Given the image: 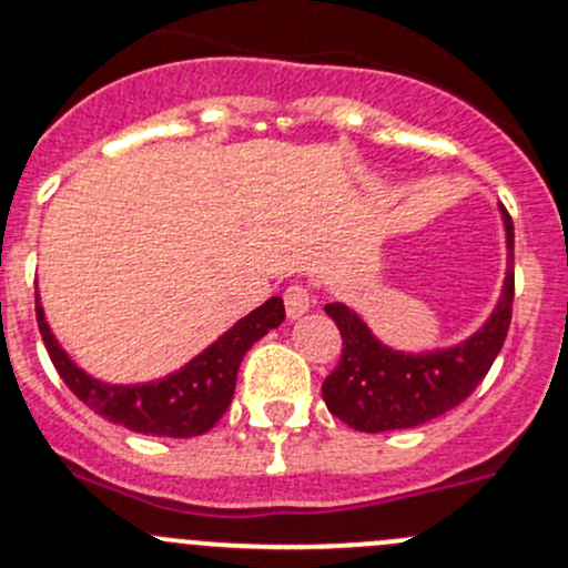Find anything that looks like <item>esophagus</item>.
Segmentation results:
<instances>
[{
    "instance_id": "1",
    "label": "esophagus",
    "mask_w": 568,
    "mask_h": 568,
    "mask_svg": "<svg viewBox=\"0 0 568 568\" xmlns=\"http://www.w3.org/2000/svg\"><path fill=\"white\" fill-rule=\"evenodd\" d=\"M283 302H285V310H288L291 317L304 315V313H307V310L315 304V291H313V285H307V283H291L288 288H285Z\"/></svg>"
}]
</instances>
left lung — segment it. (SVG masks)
<instances>
[{
    "label": "left lung",
    "mask_w": 568,
    "mask_h": 568,
    "mask_svg": "<svg viewBox=\"0 0 568 568\" xmlns=\"http://www.w3.org/2000/svg\"><path fill=\"white\" fill-rule=\"evenodd\" d=\"M501 213L509 247L504 294L483 332L464 345L423 355L394 353L379 345L358 315L342 304H326V315L342 334L339 364L321 388L328 413L355 432L379 434L434 420L475 394L501 353L513 321L515 226L507 210Z\"/></svg>",
    "instance_id": "8db88e82"
}]
</instances>
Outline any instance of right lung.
<instances>
[{
    "label": "right lung",
    "mask_w": 568,
    "mask_h": 568,
    "mask_svg": "<svg viewBox=\"0 0 568 568\" xmlns=\"http://www.w3.org/2000/svg\"><path fill=\"white\" fill-rule=\"evenodd\" d=\"M283 317V298L272 296L174 375L145 385H108L89 377L67 358L37 302V326L67 388L110 423H121L136 434L172 436V439L199 436L221 420L234 398L242 355L251 351L253 342L277 328Z\"/></svg>",
    "instance_id": "obj_1"
}]
</instances>
